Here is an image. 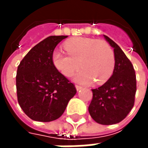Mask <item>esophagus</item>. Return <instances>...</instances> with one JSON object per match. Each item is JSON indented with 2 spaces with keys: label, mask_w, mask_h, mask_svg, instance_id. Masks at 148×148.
I'll list each match as a JSON object with an SVG mask.
<instances>
[{
  "label": "esophagus",
  "mask_w": 148,
  "mask_h": 148,
  "mask_svg": "<svg viewBox=\"0 0 148 148\" xmlns=\"http://www.w3.org/2000/svg\"><path fill=\"white\" fill-rule=\"evenodd\" d=\"M75 88H76L77 91H79V90H81L82 89V87L80 86H77V85H76V86H75Z\"/></svg>",
  "instance_id": "34e87169"
}]
</instances>
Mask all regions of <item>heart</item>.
Wrapping results in <instances>:
<instances>
[{
    "label": "heart",
    "mask_w": 148,
    "mask_h": 148,
    "mask_svg": "<svg viewBox=\"0 0 148 148\" xmlns=\"http://www.w3.org/2000/svg\"><path fill=\"white\" fill-rule=\"evenodd\" d=\"M68 55L58 50L53 51L51 61L55 68L65 77L74 75V80L82 84L97 85L106 82L111 77L115 67L114 52L108 42L102 39L77 37L63 43Z\"/></svg>",
    "instance_id": "1"
}]
</instances>
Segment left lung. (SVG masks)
<instances>
[{
	"label": "left lung",
	"mask_w": 148,
	"mask_h": 148,
	"mask_svg": "<svg viewBox=\"0 0 148 148\" xmlns=\"http://www.w3.org/2000/svg\"><path fill=\"white\" fill-rule=\"evenodd\" d=\"M104 37L113 47L114 71L106 83L92 90L93 99L89 112L97 123L110 125L123 121L132 109L136 77L133 66L121 47L108 36Z\"/></svg>",
	"instance_id": "8db88e82"
}]
</instances>
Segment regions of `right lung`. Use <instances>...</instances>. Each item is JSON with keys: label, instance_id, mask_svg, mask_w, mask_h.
Here are the masks:
<instances>
[{"label": "right lung", "instance_id": "right-lung-1", "mask_svg": "<svg viewBox=\"0 0 148 148\" xmlns=\"http://www.w3.org/2000/svg\"><path fill=\"white\" fill-rule=\"evenodd\" d=\"M67 36H51L31 49L18 66L16 93L19 105L32 120L50 122L64 112L76 94L73 83L51 61L55 47Z\"/></svg>", "mask_w": 148, "mask_h": 148}]
</instances>
